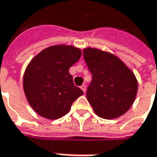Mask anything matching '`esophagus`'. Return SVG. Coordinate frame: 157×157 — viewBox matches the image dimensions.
Returning <instances> with one entry per match:
<instances>
[{
	"mask_svg": "<svg viewBox=\"0 0 157 157\" xmlns=\"http://www.w3.org/2000/svg\"><path fill=\"white\" fill-rule=\"evenodd\" d=\"M80 88L82 89V91H84V92H86V85H82V86H80Z\"/></svg>",
	"mask_w": 157,
	"mask_h": 157,
	"instance_id": "1",
	"label": "esophagus"
}]
</instances>
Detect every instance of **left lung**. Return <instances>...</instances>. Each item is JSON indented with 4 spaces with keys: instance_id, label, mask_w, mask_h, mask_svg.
<instances>
[{
    "instance_id": "8db88e82",
    "label": "left lung",
    "mask_w": 157,
    "mask_h": 157,
    "mask_svg": "<svg viewBox=\"0 0 157 157\" xmlns=\"http://www.w3.org/2000/svg\"><path fill=\"white\" fill-rule=\"evenodd\" d=\"M83 54L92 75L86 98L96 114L105 119L124 115L134 103L137 93L134 73L110 52L87 47Z\"/></svg>"
}]
</instances>
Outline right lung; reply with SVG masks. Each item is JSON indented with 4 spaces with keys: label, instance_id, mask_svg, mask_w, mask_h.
Masks as SVG:
<instances>
[{
    "label": "right lung",
    "instance_id": "right-lung-1",
    "mask_svg": "<svg viewBox=\"0 0 157 157\" xmlns=\"http://www.w3.org/2000/svg\"><path fill=\"white\" fill-rule=\"evenodd\" d=\"M79 48L57 45L44 49L28 64L23 88L34 111L47 119H58L69 112L72 103L84 94L74 86L69 69L80 59Z\"/></svg>",
    "mask_w": 157,
    "mask_h": 157
}]
</instances>
